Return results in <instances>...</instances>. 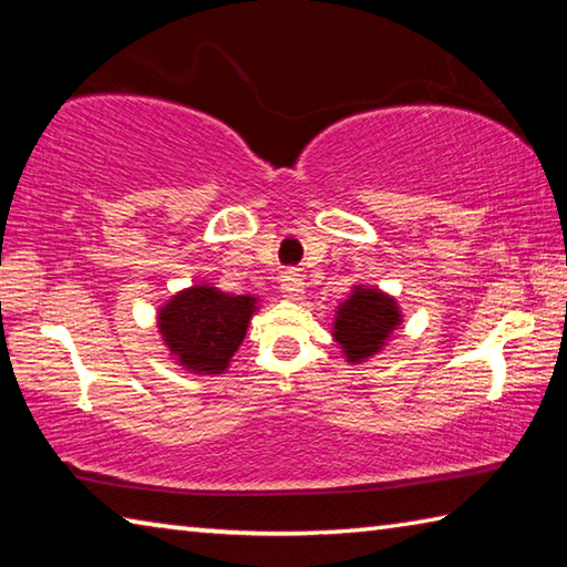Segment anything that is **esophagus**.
Here are the masks:
<instances>
[{
  "label": "esophagus",
  "instance_id": "1",
  "mask_svg": "<svg viewBox=\"0 0 567 567\" xmlns=\"http://www.w3.org/2000/svg\"><path fill=\"white\" fill-rule=\"evenodd\" d=\"M280 290H282V297H287V300H300L302 292H305L302 275L295 272V270H287L282 275V280H280Z\"/></svg>",
  "mask_w": 567,
  "mask_h": 567
}]
</instances>
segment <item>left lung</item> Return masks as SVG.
<instances>
[{"mask_svg":"<svg viewBox=\"0 0 567 567\" xmlns=\"http://www.w3.org/2000/svg\"><path fill=\"white\" fill-rule=\"evenodd\" d=\"M402 315L395 297L378 287L354 285L348 300L338 305L332 338L342 348L344 360L360 364L385 348L400 328Z\"/></svg>","mask_w":567,"mask_h":567,"instance_id":"1","label":"left lung"}]
</instances>
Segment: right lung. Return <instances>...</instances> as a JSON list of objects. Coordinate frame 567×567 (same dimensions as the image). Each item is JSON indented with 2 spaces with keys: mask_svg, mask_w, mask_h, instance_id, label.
I'll use <instances>...</instances> for the list:
<instances>
[{
  "mask_svg": "<svg viewBox=\"0 0 567 567\" xmlns=\"http://www.w3.org/2000/svg\"><path fill=\"white\" fill-rule=\"evenodd\" d=\"M257 297L192 285L159 307L157 328L172 360L195 375H223L239 350Z\"/></svg>",
  "mask_w": 567,
  "mask_h": 567,
  "instance_id": "right-lung-1",
  "label": "right lung"
}]
</instances>
